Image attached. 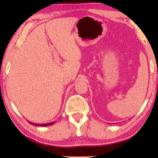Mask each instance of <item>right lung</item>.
I'll return each instance as SVG.
<instances>
[{
    "label": "right lung",
    "instance_id": "1",
    "mask_svg": "<svg viewBox=\"0 0 158 158\" xmlns=\"http://www.w3.org/2000/svg\"><path fill=\"white\" fill-rule=\"evenodd\" d=\"M29 122V124H32V125H34V126H41V127H47V126H49V125H52L55 122H49V123H47V124H33V123H31V122Z\"/></svg>",
    "mask_w": 158,
    "mask_h": 158
}]
</instances>
